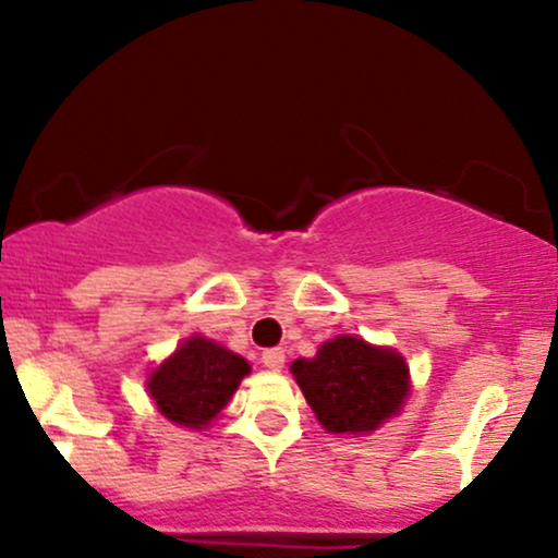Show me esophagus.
Wrapping results in <instances>:
<instances>
[{
    "mask_svg": "<svg viewBox=\"0 0 558 558\" xmlns=\"http://www.w3.org/2000/svg\"><path fill=\"white\" fill-rule=\"evenodd\" d=\"M262 364L267 369H280L286 364V351L283 349H265L262 351Z\"/></svg>",
    "mask_w": 558,
    "mask_h": 558,
    "instance_id": "1",
    "label": "esophagus"
}]
</instances>
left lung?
<instances>
[{
  "label": "left lung",
  "instance_id": "obj_1",
  "mask_svg": "<svg viewBox=\"0 0 558 558\" xmlns=\"http://www.w3.org/2000/svg\"><path fill=\"white\" fill-rule=\"evenodd\" d=\"M291 373L328 433H369L399 414L409 393V369L396 351L362 338L338 336L315 360H296Z\"/></svg>",
  "mask_w": 558,
  "mask_h": 558
}]
</instances>
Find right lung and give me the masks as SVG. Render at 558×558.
<instances>
[{
	"instance_id": "add662e5",
	"label": "right lung",
	"mask_w": 558,
	"mask_h": 558,
	"mask_svg": "<svg viewBox=\"0 0 558 558\" xmlns=\"http://www.w3.org/2000/svg\"><path fill=\"white\" fill-rule=\"evenodd\" d=\"M243 375H248L243 356L194 336L151 373L149 393L170 422L198 430L226 409Z\"/></svg>"
}]
</instances>
